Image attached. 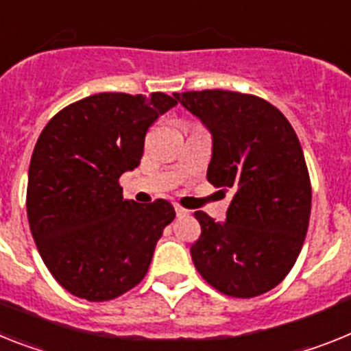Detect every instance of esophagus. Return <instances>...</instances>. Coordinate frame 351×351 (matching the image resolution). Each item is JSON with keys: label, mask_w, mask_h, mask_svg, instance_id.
I'll return each mask as SVG.
<instances>
[{"label": "esophagus", "mask_w": 351, "mask_h": 351, "mask_svg": "<svg viewBox=\"0 0 351 351\" xmlns=\"http://www.w3.org/2000/svg\"><path fill=\"white\" fill-rule=\"evenodd\" d=\"M176 215H178V217H188V215H190V211L184 208H181V206H176Z\"/></svg>", "instance_id": "obj_1"}]
</instances>
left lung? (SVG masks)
I'll return each instance as SVG.
<instances>
[{"mask_svg":"<svg viewBox=\"0 0 351 351\" xmlns=\"http://www.w3.org/2000/svg\"><path fill=\"white\" fill-rule=\"evenodd\" d=\"M176 99L211 133L208 181L232 190L226 221L195 211L193 265L223 295H263L289 274L309 227L313 195L298 136L256 95L202 90Z\"/></svg>","mask_w":351,"mask_h":351,"instance_id":"8db88e82","label":"left lung"}]
</instances>
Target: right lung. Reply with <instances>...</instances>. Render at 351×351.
<instances>
[{
	"instance_id": "add662e5",
	"label": "right lung",
	"mask_w": 351,
	"mask_h": 351,
	"mask_svg": "<svg viewBox=\"0 0 351 351\" xmlns=\"http://www.w3.org/2000/svg\"><path fill=\"white\" fill-rule=\"evenodd\" d=\"M178 104L161 92H103L69 104L38 136L26 209L42 261L60 286L113 300L145 277L172 204L124 200L119 178L136 169L149 125Z\"/></svg>"
}]
</instances>
